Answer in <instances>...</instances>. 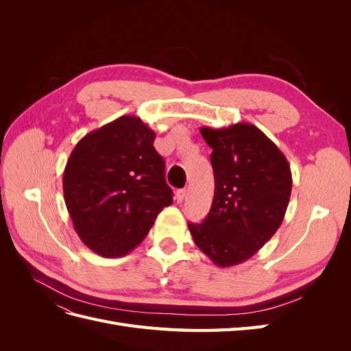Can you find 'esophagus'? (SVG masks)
<instances>
[{
  "label": "esophagus",
  "mask_w": 351,
  "mask_h": 351,
  "mask_svg": "<svg viewBox=\"0 0 351 351\" xmlns=\"http://www.w3.org/2000/svg\"><path fill=\"white\" fill-rule=\"evenodd\" d=\"M186 195H187V190L186 189H178L176 192V199L178 204H182V202L186 199Z\"/></svg>",
  "instance_id": "obj_1"
}]
</instances>
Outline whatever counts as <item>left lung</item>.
I'll use <instances>...</instances> for the list:
<instances>
[{
    "label": "left lung",
    "mask_w": 351,
    "mask_h": 351,
    "mask_svg": "<svg viewBox=\"0 0 351 351\" xmlns=\"http://www.w3.org/2000/svg\"><path fill=\"white\" fill-rule=\"evenodd\" d=\"M212 147L215 193L202 224L189 222L196 246L221 268L252 258L284 219L293 178L290 164L256 125L202 127Z\"/></svg>",
    "instance_id": "obj_1"
}]
</instances>
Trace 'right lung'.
Returning <instances> with one entry per match:
<instances>
[{"label":"right lung","instance_id":"add662e5","mask_svg":"<svg viewBox=\"0 0 351 351\" xmlns=\"http://www.w3.org/2000/svg\"><path fill=\"white\" fill-rule=\"evenodd\" d=\"M155 132L123 115L74 146L62 174L66 206L80 240L105 258L139 246L155 218L173 204Z\"/></svg>","mask_w":351,"mask_h":351}]
</instances>
